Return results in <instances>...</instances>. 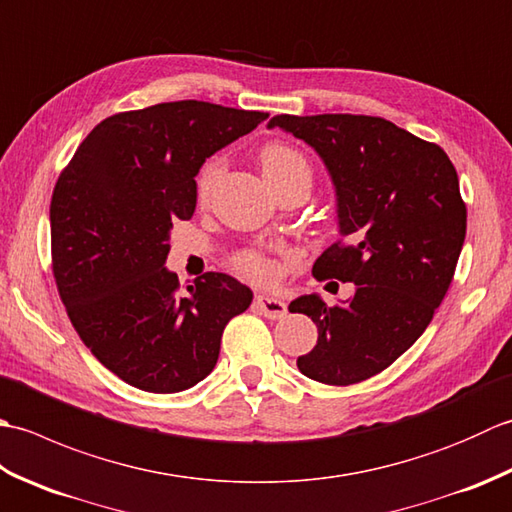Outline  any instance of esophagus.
Returning a JSON list of instances; mask_svg holds the SVG:
<instances>
[{
  "instance_id": "esophagus-1",
  "label": "esophagus",
  "mask_w": 512,
  "mask_h": 512,
  "mask_svg": "<svg viewBox=\"0 0 512 512\" xmlns=\"http://www.w3.org/2000/svg\"><path fill=\"white\" fill-rule=\"evenodd\" d=\"M255 306L259 308V312L264 314V317L275 319V321L277 319H284L286 312H288L284 301L277 299V297H270V295H257Z\"/></svg>"
}]
</instances>
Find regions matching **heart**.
<instances>
[{"instance_id": "obj_1", "label": "heart", "mask_w": 512, "mask_h": 512, "mask_svg": "<svg viewBox=\"0 0 512 512\" xmlns=\"http://www.w3.org/2000/svg\"><path fill=\"white\" fill-rule=\"evenodd\" d=\"M259 162H262V171H264L266 180L292 176V173H306V176H310L306 158H303L299 151H295L288 145H281V143L266 145L262 149V154H259ZM220 173H222V162L215 158L206 162V165L202 167L200 176H198V198L202 202L211 195L217 178H220ZM237 268L242 270L244 275L253 277L257 281H266L270 275H273V268H270V264L266 262V257L257 255V253H248L244 257H239Z\"/></svg>"}]
</instances>
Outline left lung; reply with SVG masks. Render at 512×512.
Segmentation results:
<instances>
[{"label":"left lung","mask_w":512,"mask_h":512,"mask_svg":"<svg viewBox=\"0 0 512 512\" xmlns=\"http://www.w3.org/2000/svg\"><path fill=\"white\" fill-rule=\"evenodd\" d=\"M275 127L317 151L334 184L339 239L314 277L356 286L334 308L319 295L290 303L319 330L297 367L325 385L361 383L420 339L447 295L466 235L458 173L438 145L385 118L281 114Z\"/></svg>","instance_id":"1"}]
</instances>
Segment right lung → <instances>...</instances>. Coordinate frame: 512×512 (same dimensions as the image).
<instances>
[{
	"label": "right lung",
	"mask_w": 512,
	"mask_h": 512,
	"mask_svg": "<svg viewBox=\"0 0 512 512\" xmlns=\"http://www.w3.org/2000/svg\"><path fill=\"white\" fill-rule=\"evenodd\" d=\"M266 112L204 101L105 118L76 149L50 202L52 270L90 352L127 385L176 394L213 372L226 323L253 292L204 273L180 292L165 266L173 220H191L195 176Z\"/></svg>",
	"instance_id": "obj_1"
}]
</instances>
